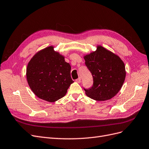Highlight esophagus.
I'll return each mask as SVG.
<instances>
[{
	"mask_svg": "<svg viewBox=\"0 0 149 149\" xmlns=\"http://www.w3.org/2000/svg\"><path fill=\"white\" fill-rule=\"evenodd\" d=\"M75 81H76L77 82V83H80V82H81V78L80 77V78L77 79Z\"/></svg>",
	"mask_w": 149,
	"mask_h": 149,
	"instance_id": "1",
	"label": "esophagus"
}]
</instances>
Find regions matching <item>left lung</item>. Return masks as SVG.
I'll list each match as a JSON object with an SVG mask.
<instances>
[{
	"mask_svg": "<svg viewBox=\"0 0 149 149\" xmlns=\"http://www.w3.org/2000/svg\"><path fill=\"white\" fill-rule=\"evenodd\" d=\"M84 58L93 78V86L84 89L86 96L98 101L113 97L125 80V65L122 59L100 45L96 51L84 55Z\"/></svg>",
	"mask_w": 149,
	"mask_h": 149,
	"instance_id": "obj_1",
	"label": "left lung"
}]
</instances>
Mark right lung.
Masks as SVG:
<instances>
[{
  "instance_id": "add662e5",
  "label": "right lung",
  "mask_w": 149,
  "mask_h": 149,
  "mask_svg": "<svg viewBox=\"0 0 149 149\" xmlns=\"http://www.w3.org/2000/svg\"><path fill=\"white\" fill-rule=\"evenodd\" d=\"M70 69L64 55L49 46L37 52L27 64V84L38 98L53 102L64 97L74 83Z\"/></svg>"
}]
</instances>
